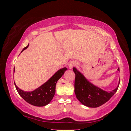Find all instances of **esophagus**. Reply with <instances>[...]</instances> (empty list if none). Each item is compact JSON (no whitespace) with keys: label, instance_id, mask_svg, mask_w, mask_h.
I'll list each match as a JSON object with an SVG mask.
<instances>
[{"label":"esophagus","instance_id":"1","mask_svg":"<svg viewBox=\"0 0 131 131\" xmlns=\"http://www.w3.org/2000/svg\"><path fill=\"white\" fill-rule=\"evenodd\" d=\"M77 65V62L76 61H71L69 63V68L70 69H72L74 67V66H76Z\"/></svg>","mask_w":131,"mask_h":131}]
</instances>
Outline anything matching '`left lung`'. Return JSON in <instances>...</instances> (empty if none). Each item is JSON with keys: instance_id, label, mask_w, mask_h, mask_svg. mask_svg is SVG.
I'll list each match as a JSON object with an SVG mask.
<instances>
[{"instance_id": "1", "label": "left lung", "mask_w": 131, "mask_h": 131, "mask_svg": "<svg viewBox=\"0 0 131 131\" xmlns=\"http://www.w3.org/2000/svg\"><path fill=\"white\" fill-rule=\"evenodd\" d=\"M118 71L119 72L118 68ZM76 74L74 81V92L77 99L84 106L89 107H97L109 100L117 92V87L111 91H106L91 83L76 68H73Z\"/></svg>"}]
</instances>
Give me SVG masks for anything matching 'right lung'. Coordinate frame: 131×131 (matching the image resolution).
Returning a JSON list of instances; mask_svg holds the SVG:
<instances>
[{
    "instance_id": "right-lung-1",
    "label": "right lung",
    "mask_w": 131,
    "mask_h": 131,
    "mask_svg": "<svg viewBox=\"0 0 131 131\" xmlns=\"http://www.w3.org/2000/svg\"><path fill=\"white\" fill-rule=\"evenodd\" d=\"M29 44L23 48L21 53L26 50ZM66 70H68L66 68H62L58 70L48 80L32 91H24L19 89L14 82L15 87L19 95L30 105L39 107L46 106L52 99L55 94V85L57 81L63 76ZM14 72L15 68H14Z\"/></svg>"
}]
</instances>
